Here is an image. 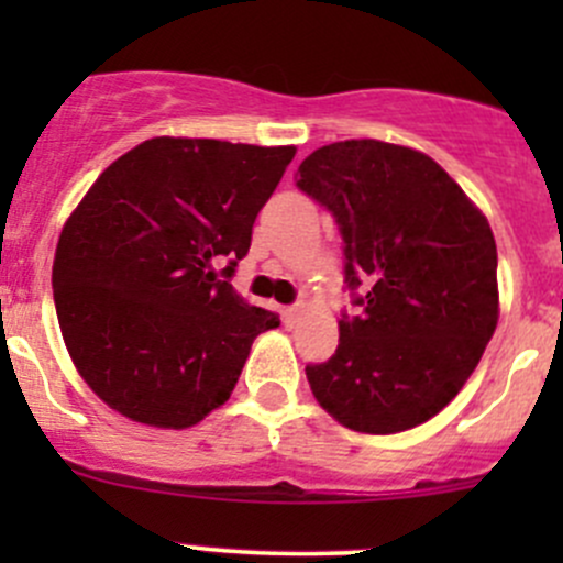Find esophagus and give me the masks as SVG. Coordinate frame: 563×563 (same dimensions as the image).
<instances>
[{
	"label": "esophagus",
	"mask_w": 563,
	"mask_h": 563,
	"mask_svg": "<svg viewBox=\"0 0 563 563\" xmlns=\"http://www.w3.org/2000/svg\"><path fill=\"white\" fill-rule=\"evenodd\" d=\"M299 313H302V308H297V305H291V308H283V323H286V327H294V323L299 321Z\"/></svg>",
	"instance_id": "1"
}]
</instances>
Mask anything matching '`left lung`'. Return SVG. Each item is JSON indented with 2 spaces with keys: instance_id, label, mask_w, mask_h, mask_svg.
I'll list each match as a JSON object with an SVG mask.
<instances>
[{
  "instance_id": "1",
  "label": "left lung",
  "mask_w": 563,
  "mask_h": 563,
  "mask_svg": "<svg viewBox=\"0 0 563 563\" xmlns=\"http://www.w3.org/2000/svg\"><path fill=\"white\" fill-rule=\"evenodd\" d=\"M297 187L332 212L356 316L338 351L308 365L340 424L417 428L463 389L498 323V255L485 214L428 155L360 139L316 150Z\"/></svg>"
}]
</instances>
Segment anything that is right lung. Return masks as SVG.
Instances as JSON below:
<instances>
[{
	"label": "right lung",
	"mask_w": 563,
	"mask_h": 563,
	"mask_svg": "<svg viewBox=\"0 0 563 563\" xmlns=\"http://www.w3.org/2000/svg\"><path fill=\"white\" fill-rule=\"evenodd\" d=\"M294 152L163 135L89 187L51 283L67 351L113 411L152 428L201 422L231 397L253 340L280 327L229 280Z\"/></svg>",
	"instance_id": "add662e5"
}]
</instances>
